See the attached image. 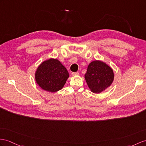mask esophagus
Here are the masks:
<instances>
[{"label": "esophagus", "mask_w": 146, "mask_h": 146, "mask_svg": "<svg viewBox=\"0 0 146 146\" xmlns=\"http://www.w3.org/2000/svg\"><path fill=\"white\" fill-rule=\"evenodd\" d=\"M72 74V76H76L79 75V73H78V72H72V74Z\"/></svg>", "instance_id": "obj_1"}]
</instances>
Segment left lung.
<instances>
[{"instance_id":"left-lung-1","label":"left lung","mask_w":146,"mask_h":146,"mask_svg":"<svg viewBox=\"0 0 146 146\" xmlns=\"http://www.w3.org/2000/svg\"><path fill=\"white\" fill-rule=\"evenodd\" d=\"M85 79L90 91L100 94L111 86L115 75L113 69L100 60L91 62L88 66Z\"/></svg>"}]
</instances>
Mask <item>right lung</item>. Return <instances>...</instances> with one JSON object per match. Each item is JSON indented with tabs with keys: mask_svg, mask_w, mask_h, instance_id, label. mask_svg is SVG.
<instances>
[{
	"mask_svg": "<svg viewBox=\"0 0 146 146\" xmlns=\"http://www.w3.org/2000/svg\"><path fill=\"white\" fill-rule=\"evenodd\" d=\"M69 74L58 59L49 58L42 62L35 71V79L41 89L56 92L64 86Z\"/></svg>",
	"mask_w": 146,
	"mask_h": 146,
	"instance_id": "1",
	"label": "right lung"
}]
</instances>
